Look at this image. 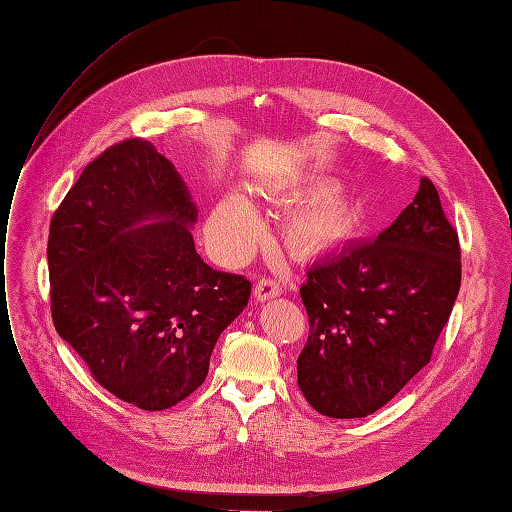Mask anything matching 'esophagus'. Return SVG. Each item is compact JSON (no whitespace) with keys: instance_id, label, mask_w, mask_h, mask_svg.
Wrapping results in <instances>:
<instances>
[{"instance_id":"esophagus-1","label":"esophagus","mask_w":512,"mask_h":512,"mask_svg":"<svg viewBox=\"0 0 512 512\" xmlns=\"http://www.w3.org/2000/svg\"><path fill=\"white\" fill-rule=\"evenodd\" d=\"M280 293H282L280 282L270 280V278H261L257 285H255V289H253V295H255L257 301H268L272 297H278Z\"/></svg>"}]
</instances>
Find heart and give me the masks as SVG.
Here are the masks:
<instances>
[{
    "label": "heart",
    "mask_w": 512,
    "mask_h": 512,
    "mask_svg": "<svg viewBox=\"0 0 512 512\" xmlns=\"http://www.w3.org/2000/svg\"><path fill=\"white\" fill-rule=\"evenodd\" d=\"M261 217L255 206L240 194L225 196L208 217V240L215 251L230 261L251 253L261 236ZM356 232V217L335 198H318L297 206L282 227L287 249L301 259H318L335 251Z\"/></svg>",
    "instance_id": "b5f03b06"
}]
</instances>
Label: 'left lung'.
<instances>
[{"instance_id":"8db88e82","label":"left lung","mask_w":512,"mask_h":512,"mask_svg":"<svg viewBox=\"0 0 512 512\" xmlns=\"http://www.w3.org/2000/svg\"><path fill=\"white\" fill-rule=\"evenodd\" d=\"M460 280L458 234L424 177L375 242L352 244L308 270L299 293L310 337L297 358L306 401L337 420L382 409L430 363Z\"/></svg>"}]
</instances>
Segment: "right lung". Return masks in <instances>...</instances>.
<instances>
[{"instance_id": "1", "label": "right lung", "mask_w": 512, "mask_h": 512, "mask_svg": "<svg viewBox=\"0 0 512 512\" xmlns=\"http://www.w3.org/2000/svg\"><path fill=\"white\" fill-rule=\"evenodd\" d=\"M192 194L143 139L92 160L56 208L48 272L56 333L94 380L145 411L177 405L208 373L251 282L196 253Z\"/></svg>"}]
</instances>
